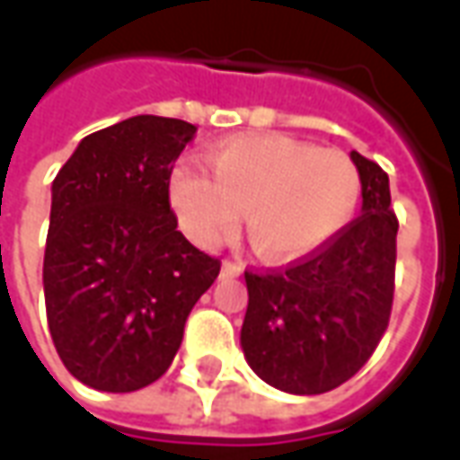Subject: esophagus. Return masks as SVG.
I'll return each instance as SVG.
<instances>
[{
	"label": "esophagus",
	"instance_id": "esophagus-1",
	"mask_svg": "<svg viewBox=\"0 0 460 460\" xmlns=\"http://www.w3.org/2000/svg\"><path fill=\"white\" fill-rule=\"evenodd\" d=\"M221 270H224V276H241L243 273V263L241 261L226 259L221 263Z\"/></svg>",
	"mask_w": 460,
	"mask_h": 460
}]
</instances>
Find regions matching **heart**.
I'll list each match as a JSON object with an SVG mask.
<instances>
[{
	"label": "heart",
	"instance_id": "obj_1",
	"mask_svg": "<svg viewBox=\"0 0 460 460\" xmlns=\"http://www.w3.org/2000/svg\"><path fill=\"white\" fill-rule=\"evenodd\" d=\"M211 174L181 162L170 201L181 229L201 246L231 236L246 208V234L261 256H308L352 221L362 197L355 160L288 135H241L207 155Z\"/></svg>",
	"mask_w": 460,
	"mask_h": 460
}]
</instances>
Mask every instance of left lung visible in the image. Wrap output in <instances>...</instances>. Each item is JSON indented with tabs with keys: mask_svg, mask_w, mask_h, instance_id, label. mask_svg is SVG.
Listing matches in <instances>:
<instances>
[{
	"mask_svg": "<svg viewBox=\"0 0 460 460\" xmlns=\"http://www.w3.org/2000/svg\"><path fill=\"white\" fill-rule=\"evenodd\" d=\"M362 214L283 269L246 270L241 347L251 369L290 394H323L359 372L394 303L396 229L389 177L359 152Z\"/></svg>",
	"mask_w": 460,
	"mask_h": 460,
	"instance_id": "8db88e82",
	"label": "left lung"
}]
</instances>
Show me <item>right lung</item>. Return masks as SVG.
Listing matches in <instances>:
<instances>
[{"instance_id": "add662e5", "label": "right lung", "mask_w": 460, "mask_h": 460, "mask_svg": "<svg viewBox=\"0 0 460 460\" xmlns=\"http://www.w3.org/2000/svg\"><path fill=\"white\" fill-rule=\"evenodd\" d=\"M191 122L135 115L81 140L51 187L44 253L49 330L66 369L101 392H135L177 355L221 261L177 231L172 162Z\"/></svg>"}]
</instances>
